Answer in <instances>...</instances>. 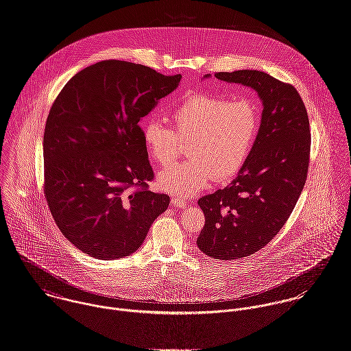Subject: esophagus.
<instances>
[{"mask_svg": "<svg viewBox=\"0 0 351 351\" xmlns=\"http://www.w3.org/2000/svg\"><path fill=\"white\" fill-rule=\"evenodd\" d=\"M171 204L177 208H185L188 205V201L182 199V198H178V197H171Z\"/></svg>", "mask_w": 351, "mask_h": 351, "instance_id": "34e87169", "label": "esophagus"}]
</instances>
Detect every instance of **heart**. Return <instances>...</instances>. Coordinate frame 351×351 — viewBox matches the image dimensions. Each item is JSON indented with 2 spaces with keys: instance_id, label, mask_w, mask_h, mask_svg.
Masks as SVG:
<instances>
[{
  "instance_id": "heart-1",
  "label": "heart",
  "mask_w": 351,
  "mask_h": 351,
  "mask_svg": "<svg viewBox=\"0 0 351 351\" xmlns=\"http://www.w3.org/2000/svg\"><path fill=\"white\" fill-rule=\"evenodd\" d=\"M171 128L157 119L142 125L143 146L160 166H167L181 153V142H189L191 160L167 167L158 176L163 191L193 195L210 180L223 182L245 165L258 131V111L251 100H232L210 94L188 97L170 112Z\"/></svg>"
}]
</instances>
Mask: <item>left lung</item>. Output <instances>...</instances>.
Masks as SVG:
<instances>
[{"instance_id":"left-lung-1","label":"left lung","mask_w":351,"mask_h":351,"mask_svg":"<svg viewBox=\"0 0 351 351\" xmlns=\"http://www.w3.org/2000/svg\"><path fill=\"white\" fill-rule=\"evenodd\" d=\"M215 77L252 88L263 104L255 145L237 177L198 199L205 225L197 247L215 258L239 260L267 245L292 213L307 178L310 123L295 87L265 72L240 69Z\"/></svg>"}]
</instances>
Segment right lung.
Wrapping results in <instances>:
<instances>
[{
  "label": "right lung",
  "mask_w": 351,
  "mask_h": 351,
  "mask_svg": "<svg viewBox=\"0 0 351 351\" xmlns=\"http://www.w3.org/2000/svg\"><path fill=\"white\" fill-rule=\"evenodd\" d=\"M181 77L104 60L77 72L52 104L44 194L64 237L82 252L100 260L134 254L167 209L169 195L147 191L154 173L139 122Z\"/></svg>",
  "instance_id": "obj_1"
}]
</instances>
